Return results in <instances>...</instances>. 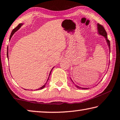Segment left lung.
Here are the masks:
<instances>
[{
    "mask_svg": "<svg viewBox=\"0 0 120 120\" xmlns=\"http://www.w3.org/2000/svg\"><path fill=\"white\" fill-rule=\"evenodd\" d=\"M97 30H98V33L99 34V35H101V36H103L105 38V40H106V41L107 45H108V46H109V52H110V51H111V49H111V48H110V42H109V41L108 39H107V33H106V31H105V30L104 27H103L102 25H100V24H97ZM71 80L72 82L74 83V84H75V83L73 82V81H72V80L71 79ZM75 86H76V87H77V88H79V89H89V88H82V87H81L78 86V85H75Z\"/></svg>",
    "mask_w": 120,
    "mask_h": 120,
    "instance_id": "1",
    "label": "left lung"
}]
</instances>
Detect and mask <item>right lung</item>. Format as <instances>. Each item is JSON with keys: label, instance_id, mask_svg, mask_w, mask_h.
<instances>
[{"label": "right lung", "instance_id": "1", "mask_svg": "<svg viewBox=\"0 0 120 120\" xmlns=\"http://www.w3.org/2000/svg\"><path fill=\"white\" fill-rule=\"evenodd\" d=\"M23 24H22V23H21V24H19V25H18L17 27H15V28H14V29L13 30V31H12V32H11V36H10V38H9V41H10V40H11V38L12 37V36L13 35V34L15 33V32L17 31V30H19V28H20V27H21V26L23 25ZM7 58H8V48H7ZM53 67V68H54ZM53 68L52 69H51V71H50V74H49V77H48V80H47V81H46V83L45 84H44L43 86H42L41 87H40V88H38V89H36V90H40V89H43V88H44V87H45V85H46V82H48V80H49V77H50V75H51V71H52V69H53ZM25 89V90H26V89Z\"/></svg>", "mask_w": 120, "mask_h": 120}]
</instances>
